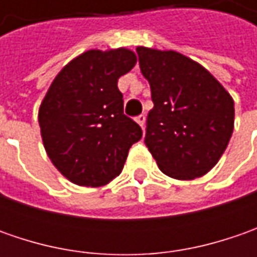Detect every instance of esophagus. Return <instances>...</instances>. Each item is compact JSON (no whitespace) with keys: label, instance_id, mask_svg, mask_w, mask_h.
<instances>
[{"label":"esophagus","instance_id":"1","mask_svg":"<svg viewBox=\"0 0 257 257\" xmlns=\"http://www.w3.org/2000/svg\"><path fill=\"white\" fill-rule=\"evenodd\" d=\"M136 121L139 123V125L142 127L144 130V123H146V117H144V114H140V115H137L136 117Z\"/></svg>","mask_w":257,"mask_h":257}]
</instances>
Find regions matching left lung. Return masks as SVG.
Segmentation results:
<instances>
[{"label":"left lung","mask_w":257,"mask_h":257,"mask_svg":"<svg viewBox=\"0 0 257 257\" xmlns=\"http://www.w3.org/2000/svg\"><path fill=\"white\" fill-rule=\"evenodd\" d=\"M152 90L144 143L160 170L177 180L210 172L233 133L234 103L204 67L176 51L136 48Z\"/></svg>","instance_id":"1"}]
</instances>
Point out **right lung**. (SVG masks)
Segmentation results:
<instances>
[{
	"instance_id": "right-lung-1",
	"label": "right lung",
	"mask_w": 257,
	"mask_h": 257,
	"mask_svg": "<svg viewBox=\"0 0 257 257\" xmlns=\"http://www.w3.org/2000/svg\"><path fill=\"white\" fill-rule=\"evenodd\" d=\"M137 63L133 51L90 50L57 74L40 105L45 152L57 170L78 186L98 187L123 170L143 132L123 113L117 81Z\"/></svg>"
}]
</instances>
